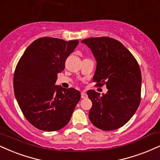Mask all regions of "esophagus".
Here are the masks:
<instances>
[{"instance_id":"1","label":"esophagus","mask_w":160,"mask_h":160,"mask_svg":"<svg viewBox=\"0 0 160 160\" xmlns=\"http://www.w3.org/2000/svg\"><path fill=\"white\" fill-rule=\"evenodd\" d=\"M81 96H82V98H86L87 97H88V96H87L86 92H82V93H81Z\"/></svg>"}]
</instances>
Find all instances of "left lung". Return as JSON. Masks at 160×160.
Segmentation results:
<instances>
[{
    "label": "left lung",
    "mask_w": 160,
    "mask_h": 160,
    "mask_svg": "<svg viewBox=\"0 0 160 160\" xmlns=\"http://www.w3.org/2000/svg\"><path fill=\"white\" fill-rule=\"evenodd\" d=\"M95 57L96 69L94 82L106 84L108 92L100 93L88 90L92 102L89 119L103 131L118 129L131 119L141 101L142 74L134 56L116 39L108 37L84 39Z\"/></svg>",
    "instance_id": "8db88e82"
}]
</instances>
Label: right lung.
<instances>
[{
	"mask_svg": "<svg viewBox=\"0 0 160 160\" xmlns=\"http://www.w3.org/2000/svg\"><path fill=\"white\" fill-rule=\"evenodd\" d=\"M78 44V40L40 38L27 47L18 62L13 78L15 98L27 121L39 130L62 129L79 102L78 90L55 84Z\"/></svg>",
	"mask_w": 160,
	"mask_h": 160,
	"instance_id": "1",
	"label": "right lung"
}]
</instances>
